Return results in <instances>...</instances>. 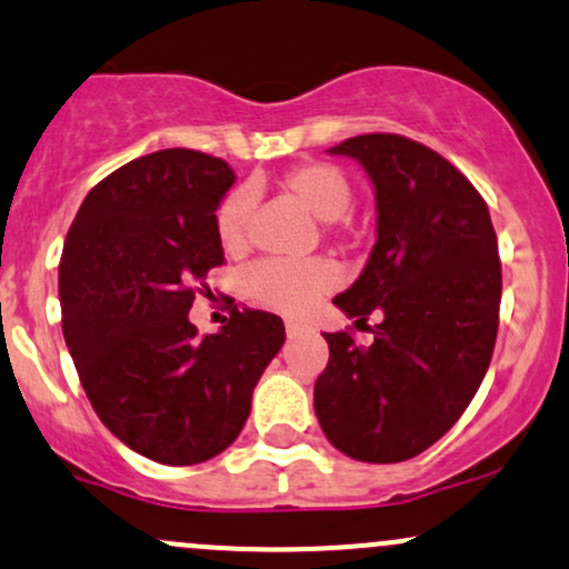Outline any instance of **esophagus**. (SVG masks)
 I'll return each instance as SVG.
<instances>
[{
	"mask_svg": "<svg viewBox=\"0 0 569 569\" xmlns=\"http://www.w3.org/2000/svg\"><path fill=\"white\" fill-rule=\"evenodd\" d=\"M302 332H308V323L295 321V318H289V321H286V335L297 337V335H302Z\"/></svg>",
	"mask_w": 569,
	"mask_h": 569,
	"instance_id": "esophagus-1",
	"label": "esophagus"
}]
</instances>
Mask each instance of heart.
I'll return each instance as SVG.
<instances>
[{"label": "heart", "mask_w": 569, "mask_h": 569, "mask_svg": "<svg viewBox=\"0 0 569 569\" xmlns=\"http://www.w3.org/2000/svg\"><path fill=\"white\" fill-rule=\"evenodd\" d=\"M280 191L295 197L302 208L321 221H327V234L340 237L342 216L351 210V178L332 161H302L280 174ZM253 193L251 189H234L223 197L216 213V234L227 253H242L251 242ZM335 286V270L323 259H261L242 274V291L253 302L280 313H302L318 297Z\"/></svg>", "instance_id": "b5f03b06"}]
</instances>
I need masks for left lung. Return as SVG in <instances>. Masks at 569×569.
<instances>
[{"mask_svg":"<svg viewBox=\"0 0 569 569\" xmlns=\"http://www.w3.org/2000/svg\"><path fill=\"white\" fill-rule=\"evenodd\" d=\"M376 186L378 242L335 305L356 327L380 316L372 346L327 332L329 365L313 405L337 451L372 465L413 459L476 397L499 327L502 267L489 208L432 148L402 134H359L329 148Z\"/></svg>","mask_w":569,"mask_h":569,"instance_id":"left-lung-1","label":"left lung"}]
</instances>
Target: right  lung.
I'll list each match as a JSON object with an SVG mask.
<instances>
[{"label":"right lung","instance_id":"right-lung-1","mask_svg":"<svg viewBox=\"0 0 569 569\" xmlns=\"http://www.w3.org/2000/svg\"><path fill=\"white\" fill-rule=\"evenodd\" d=\"M232 183L216 156H140L89 191L59 261L61 329L91 408L161 465H199L232 446L286 340L267 310L234 305L227 327L204 337L189 321L223 264L216 210Z\"/></svg>","mask_w":569,"mask_h":569}]
</instances>
